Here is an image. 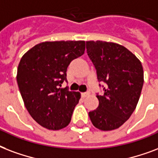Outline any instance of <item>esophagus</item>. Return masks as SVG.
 <instances>
[{
	"mask_svg": "<svg viewBox=\"0 0 158 158\" xmlns=\"http://www.w3.org/2000/svg\"><path fill=\"white\" fill-rule=\"evenodd\" d=\"M81 97L85 98V96H87L88 95H89V93H88V92H82L81 94Z\"/></svg>",
	"mask_w": 158,
	"mask_h": 158,
	"instance_id": "obj_1",
	"label": "esophagus"
}]
</instances>
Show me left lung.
<instances>
[{"label": "left lung", "instance_id": "left-lung-1", "mask_svg": "<svg viewBox=\"0 0 158 158\" xmlns=\"http://www.w3.org/2000/svg\"><path fill=\"white\" fill-rule=\"evenodd\" d=\"M86 52L95 66L99 82L105 83L104 93L96 97L99 106L89 112L97 129L109 131L119 128L136 108L143 85L141 62L129 50L118 44L86 42Z\"/></svg>", "mask_w": 158, "mask_h": 158}]
</instances>
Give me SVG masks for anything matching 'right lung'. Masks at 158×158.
Segmentation results:
<instances>
[{
	"label": "right lung",
	"mask_w": 158,
	"mask_h": 158,
	"mask_svg": "<svg viewBox=\"0 0 158 158\" xmlns=\"http://www.w3.org/2000/svg\"><path fill=\"white\" fill-rule=\"evenodd\" d=\"M85 41H54L35 45L22 57L17 83L29 114L43 127L58 130L69 124L79 92L61 89L70 62L85 52Z\"/></svg>",
	"instance_id": "add662e5"
}]
</instances>
